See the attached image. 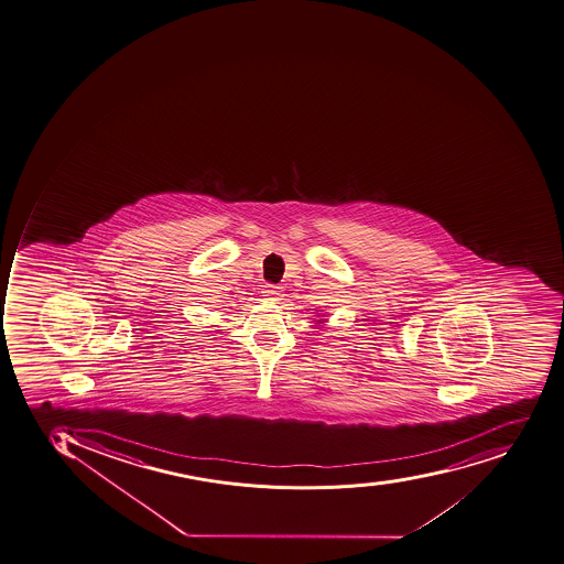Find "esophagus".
<instances>
[{"label":"esophagus","instance_id":"obj_1","mask_svg":"<svg viewBox=\"0 0 564 564\" xmlns=\"http://www.w3.org/2000/svg\"><path fill=\"white\" fill-rule=\"evenodd\" d=\"M263 293H265V297L271 299V301H280L283 297V289L278 286V284H265L263 286Z\"/></svg>","mask_w":564,"mask_h":564}]
</instances>
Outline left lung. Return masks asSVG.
Instances as JSON below:
<instances>
[{
  "label": "left lung",
  "mask_w": 564,
  "mask_h": 564,
  "mask_svg": "<svg viewBox=\"0 0 564 564\" xmlns=\"http://www.w3.org/2000/svg\"><path fill=\"white\" fill-rule=\"evenodd\" d=\"M318 324H324V322H322V319H318Z\"/></svg>",
  "instance_id": "1"
}]
</instances>
